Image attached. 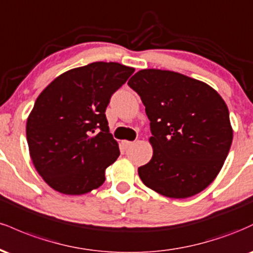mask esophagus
<instances>
[{
  "mask_svg": "<svg viewBox=\"0 0 253 253\" xmlns=\"http://www.w3.org/2000/svg\"><path fill=\"white\" fill-rule=\"evenodd\" d=\"M133 144H134V143H133V141H127V140H124L123 141V146L125 147V149H129V147L132 146Z\"/></svg>",
  "mask_w": 253,
  "mask_h": 253,
  "instance_id": "obj_1",
  "label": "esophagus"
}]
</instances>
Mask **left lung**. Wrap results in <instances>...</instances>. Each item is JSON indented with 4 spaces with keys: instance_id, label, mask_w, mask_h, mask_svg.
Segmentation results:
<instances>
[{
    "instance_id": "8db88e82",
    "label": "left lung",
    "mask_w": 253,
    "mask_h": 253,
    "mask_svg": "<svg viewBox=\"0 0 253 253\" xmlns=\"http://www.w3.org/2000/svg\"><path fill=\"white\" fill-rule=\"evenodd\" d=\"M145 106L153 155L138 169L146 187L185 199L215 179L233 129L222 97L208 84L178 72L145 69L128 81Z\"/></svg>"
}]
</instances>
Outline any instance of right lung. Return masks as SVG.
I'll use <instances>...</instances> for the list:
<instances>
[{"label":"right lung","mask_w":253,"mask_h":253,"mask_svg":"<svg viewBox=\"0 0 253 253\" xmlns=\"http://www.w3.org/2000/svg\"><path fill=\"white\" fill-rule=\"evenodd\" d=\"M134 69L95 62L58 76L37 98L26 125L34 167L52 189L82 195L103 184L120 156L106 108Z\"/></svg>","instance_id":"1"}]
</instances>
